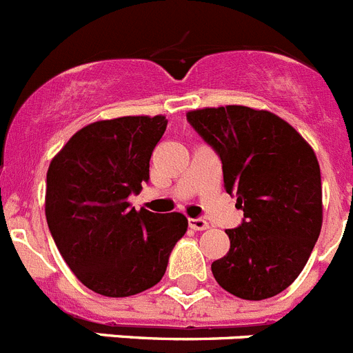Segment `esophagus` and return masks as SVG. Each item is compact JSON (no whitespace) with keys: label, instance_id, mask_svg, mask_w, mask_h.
I'll return each instance as SVG.
<instances>
[{"label":"esophagus","instance_id":"obj_1","mask_svg":"<svg viewBox=\"0 0 353 353\" xmlns=\"http://www.w3.org/2000/svg\"><path fill=\"white\" fill-rule=\"evenodd\" d=\"M189 228L196 232H203V230H208V223L201 217H196V219H189Z\"/></svg>","mask_w":353,"mask_h":353}]
</instances>
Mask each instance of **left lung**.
Wrapping results in <instances>:
<instances>
[{"mask_svg":"<svg viewBox=\"0 0 353 353\" xmlns=\"http://www.w3.org/2000/svg\"><path fill=\"white\" fill-rule=\"evenodd\" d=\"M187 121L223 162L226 192L244 219L212 263L226 292L263 301L288 288L322 230V179L313 148L290 123L245 105L207 108Z\"/></svg>","mask_w":353,"mask_h":353,"instance_id":"left-lung-1","label":"left lung"}]
</instances>
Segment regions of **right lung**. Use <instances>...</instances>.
Wrapping results in <instances>:
<instances>
[{"instance_id":"right-lung-1","label":"right lung","mask_w":353,"mask_h":353,"mask_svg":"<svg viewBox=\"0 0 353 353\" xmlns=\"http://www.w3.org/2000/svg\"><path fill=\"white\" fill-rule=\"evenodd\" d=\"M166 117H121L83 127L49 164L46 217L56 248L86 288L129 297L166 272L185 215L130 207L150 180Z\"/></svg>"}]
</instances>
